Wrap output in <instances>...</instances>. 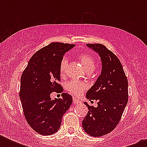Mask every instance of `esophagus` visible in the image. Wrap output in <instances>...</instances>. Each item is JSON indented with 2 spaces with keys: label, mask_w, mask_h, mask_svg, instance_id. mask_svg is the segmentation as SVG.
<instances>
[{
  "label": "esophagus",
  "mask_w": 147,
  "mask_h": 147,
  "mask_svg": "<svg viewBox=\"0 0 147 147\" xmlns=\"http://www.w3.org/2000/svg\"><path fill=\"white\" fill-rule=\"evenodd\" d=\"M73 103L74 104H78V103H80V100H78L76 98H73Z\"/></svg>",
  "instance_id": "34e87169"
}]
</instances>
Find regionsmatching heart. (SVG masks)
<instances>
[{"mask_svg":"<svg viewBox=\"0 0 147 147\" xmlns=\"http://www.w3.org/2000/svg\"><path fill=\"white\" fill-rule=\"evenodd\" d=\"M78 58L81 60L83 66L85 67V69L88 71H93L95 69L96 61L92 55L87 54V53H80L78 55ZM67 64H68V61H67L66 58H62L60 61L59 64V72L61 76H63L65 73ZM65 88L74 95L78 96L86 89V85H85V83L81 82V81L72 79V80L69 81L65 84Z\"/></svg>","mask_w":147,"mask_h":147,"instance_id":"1","label":"heart"}]
</instances>
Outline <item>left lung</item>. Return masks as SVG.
<instances>
[{
	"mask_svg": "<svg viewBox=\"0 0 147 147\" xmlns=\"http://www.w3.org/2000/svg\"><path fill=\"white\" fill-rule=\"evenodd\" d=\"M87 46L99 54L102 62L101 74L87 92L90 100H98V107L85 105L88 111L83 119L84 130L92 137H101L116 127L128 101V81L120 60L100 43Z\"/></svg>",
	"mask_w": 147,
	"mask_h": 147,
	"instance_id": "8db88e82",
	"label": "left lung"
}]
</instances>
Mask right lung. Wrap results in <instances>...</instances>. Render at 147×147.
I'll return each instance as SVG.
<instances>
[{"instance_id":"right-lung-1","label":"right lung","mask_w":147,"mask_h":147,"mask_svg":"<svg viewBox=\"0 0 147 147\" xmlns=\"http://www.w3.org/2000/svg\"><path fill=\"white\" fill-rule=\"evenodd\" d=\"M75 44L52 42L30 58L20 78V98L24 117L36 132L51 135L59 129L62 118L72 103L68 93L51 100L53 92L60 93V61Z\"/></svg>"}]
</instances>
